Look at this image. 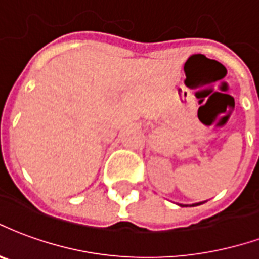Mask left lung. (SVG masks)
Instances as JSON below:
<instances>
[{"mask_svg": "<svg viewBox=\"0 0 259 259\" xmlns=\"http://www.w3.org/2000/svg\"><path fill=\"white\" fill-rule=\"evenodd\" d=\"M203 202H199V203H193V204H189V206H199V204H202ZM180 206H188V204H180Z\"/></svg>", "mask_w": 259, "mask_h": 259, "instance_id": "8db88e82", "label": "left lung"}]
</instances>
